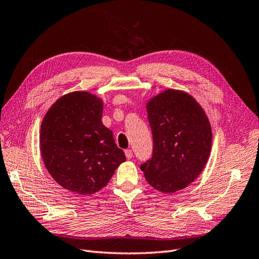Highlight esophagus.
Here are the masks:
<instances>
[{
  "label": "esophagus",
  "mask_w": 259,
  "mask_h": 259,
  "mask_svg": "<svg viewBox=\"0 0 259 259\" xmlns=\"http://www.w3.org/2000/svg\"><path fill=\"white\" fill-rule=\"evenodd\" d=\"M125 155H126V158L128 160H131L133 158V151L131 150V149H126V150H125Z\"/></svg>",
  "instance_id": "obj_1"
}]
</instances>
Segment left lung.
<instances>
[{
	"instance_id": "left-lung-1",
	"label": "left lung",
	"mask_w": 259,
	"mask_h": 259,
	"mask_svg": "<svg viewBox=\"0 0 259 259\" xmlns=\"http://www.w3.org/2000/svg\"><path fill=\"white\" fill-rule=\"evenodd\" d=\"M152 156L140 165L146 180L164 193L182 190L207 162L211 130L205 112L189 94L167 90L147 104Z\"/></svg>"
}]
</instances>
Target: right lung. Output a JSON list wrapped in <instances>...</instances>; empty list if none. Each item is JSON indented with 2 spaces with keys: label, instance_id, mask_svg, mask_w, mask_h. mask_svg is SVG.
<instances>
[{
  "label": "right lung",
  "instance_id": "right-lung-1",
  "mask_svg": "<svg viewBox=\"0 0 259 259\" xmlns=\"http://www.w3.org/2000/svg\"><path fill=\"white\" fill-rule=\"evenodd\" d=\"M103 103L86 92L60 97L41 125L40 147L46 168L65 189L93 194L104 188L126 160L112 131L101 123Z\"/></svg>",
  "mask_w": 259,
  "mask_h": 259
}]
</instances>
